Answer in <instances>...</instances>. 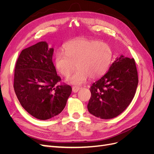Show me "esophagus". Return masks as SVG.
<instances>
[{"label": "esophagus", "instance_id": "esophagus-1", "mask_svg": "<svg viewBox=\"0 0 154 154\" xmlns=\"http://www.w3.org/2000/svg\"><path fill=\"white\" fill-rule=\"evenodd\" d=\"M72 92H74V93H76V92H78V91H79V90H80V88L78 87L74 86V87H72Z\"/></svg>", "mask_w": 154, "mask_h": 154}]
</instances>
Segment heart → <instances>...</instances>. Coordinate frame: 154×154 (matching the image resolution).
<instances>
[{
  "label": "heart",
  "instance_id": "b5f03b06",
  "mask_svg": "<svg viewBox=\"0 0 154 154\" xmlns=\"http://www.w3.org/2000/svg\"><path fill=\"white\" fill-rule=\"evenodd\" d=\"M63 52H58L54 57V64L58 71L68 77L78 69L67 82L72 85L84 83L88 76L96 79L107 71L112 59L110 46L97 40L78 38L64 45Z\"/></svg>",
  "mask_w": 154,
  "mask_h": 154
}]
</instances>
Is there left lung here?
I'll list each match as a JSON object with an SVG mask.
<instances>
[{"label":"left lung","instance_id":"1","mask_svg":"<svg viewBox=\"0 0 154 154\" xmlns=\"http://www.w3.org/2000/svg\"><path fill=\"white\" fill-rule=\"evenodd\" d=\"M137 85L134 59L122 54L110 65L108 72L91 87L88 112L101 119L117 117L131 103Z\"/></svg>","mask_w":154,"mask_h":154}]
</instances>
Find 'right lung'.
<instances>
[{
    "mask_svg": "<svg viewBox=\"0 0 154 154\" xmlns=\"http://www.w3.org/2000/svg\"><path fill=\"white\" fill-rule=\"evenodd\" d=\"M53 53L46 42H40L22 51L15 66L13 87L17 98L40 120L61 113L72 92L69 85H56L61 78L53 63Z\"/></svg>",
    "mask_w": 154,
    "mask_h": 154,
    "instance_id": "add662e5",
    "label": "right lung"
}]
</instances>
